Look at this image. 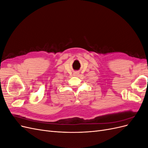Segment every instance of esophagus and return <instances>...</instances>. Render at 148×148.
<instances>
[{
  "instance_id": "34e87169",
  "label": "esophagus",
  "mask_w": 148,
  "mask_h": 148,
  "mask_svg": "<svg viewBox=\"0 0 148 148\" xmlns=\"http://www.w3.org/2000/svg\"><path fill=\"white\" fill-rule=\"evenodd\" d=\"M78 74H79V73H78V72H76V73H75V76H77V75H78Z\"/></svg>"
}]
</instances>
